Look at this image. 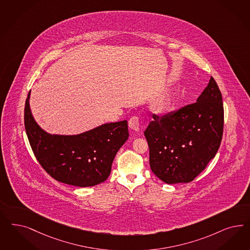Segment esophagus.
<instances>
[{
    "label": "esophagus",
    "instance_id": "1",
    "mask_svg": "<svg viewBox=\"0 0 250 250\" xmlns=\"http://www.w3.org/2000/svg\"><path fill=\"white\" fill-rule=\"evenodd\" d=\"M129 129H133L135 131H139L140 129V121L138 117H132L129 121Z\"/></svg>",
    "mask_w": 250,
    "mask_h": 250
}]
</instances>
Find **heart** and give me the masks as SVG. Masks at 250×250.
<instances>
[{
  "label": "heart",
  "mask_w": 250,
  "mask_h": 250,
  "mask_svg": "<svg viewBox=\"0 0 250 250\" xmlns=\"http://www.w3.org/2000/svg\"><path fill=\"white\" fill-rule=\"evenodd\" d=\"M157 105H158V108L160 110H165L169 106V103L167 102V98H162L161 100L158 102Z\"/></svg>",
  "instance_id": "1"
}]
</instances>
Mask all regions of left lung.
<instances>
[{"label":"left lung","instance_id":"left-lung-1","mask_svg":"<svg viewBox=\"0 0 250 250\" xmlns=\"http://www.w3.org/2000/svg\"><path fill=\"white\" fill-rule=\"evenodd\" d=\"M153 118L145 136L153 174L167 184L192 181L222 142L224 105L216 82L210 77L196 103Z\"/></svg>","mask_w":250,"mask_h":250}]
</instances>
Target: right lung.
I'll return each mask as SVG.
<instances>
[{"label":"right lung","mask_w":250,"mask_h":250,"mask_svg":"<svg viewBox=\"0 0 250 250\" xmlns=\"http://www.w3.org/2000/svg\"><path fill=\"white\" fill-rule=\"evenodd\" d=\"M29 98L30 92L24 105V128L44 170L68 185L83 188L104 182L116 153L129 138L127 121L105 123L76 135L50 134L35 121Z\"/></svg>","instance_id":"1"}]
</instances>
